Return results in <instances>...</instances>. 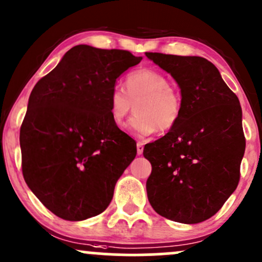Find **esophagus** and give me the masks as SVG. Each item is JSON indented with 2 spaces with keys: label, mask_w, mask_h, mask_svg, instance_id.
I'll use <instances>...</instances> for the list:
<instances>
[{
  "label": "esophagus",
  "mask_w": 262,
  "mask_h": 262,
  "mask_svg": "<svg viewBox=\"0 0 262 262\" xmlns=\"http://www.w3.org/2000/svg\"><path fill=\"white\" fill-rule=\"evenodd\" d=\"M143 150H144V144L141 143V141H138V143H137V152H138V155L143 154Z\"/></svg>",
  "instance_id": "obj_1"
}]
</instances>
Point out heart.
Returning a JSON list of instances; mask_svg holds the SVG:
<instances>
[{
    "mask_svg": "<svg viewBox=\"0 0 262 262\" xmlns=\"http://www.w3.org/2000/svg\"><path fill=\"white\" fill-rule=\"evenodd\" d=\"M124 87L125 91L122 87H113L108 98L114 124H121L135 104L137 114L127 124L133 133L148 137L158 129L167 132L175 127L181 116V97L165 75L140 69L128 75Z\"/></svg>",
    "mask_w": 262,
    "mask_h": 262,
    "instance_id": "b5f03b06",
    "label": "heart"
}]
</instances>
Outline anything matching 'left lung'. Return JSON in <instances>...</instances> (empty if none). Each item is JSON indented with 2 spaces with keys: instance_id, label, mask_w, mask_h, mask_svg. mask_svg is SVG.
<instances>
[{
  "instance_id": "8db88e82",
  "label": "left lung",
  "mask_w": 262,
  "mask_h": 262,
  "mask_svg": "<svg viewBox=\"0 0 262 262\" xmlns=\"http://www.w3.org/2000/svg\"><path fill=\"white\" fill-rule=\"evenodd\" d=\"M145 55L176 81L182 103L175 127L144 146L151 164L148 200L161 217L201 223L222 208L239 183L245 151L240 102L207 59Z\"/></svg>"
}]
</instances>
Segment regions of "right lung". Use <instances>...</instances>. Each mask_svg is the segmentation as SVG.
Masks as SVG:
<instances>
[{
	"label": "right lung",
	"mask_w": 262,
	"mask_h": 262,
	"mask_svg": "<svg viewBox=\"0 0 262 262\" xmlns=\"http://www.w3.org/2000/svg\"><path fill=\"white\" fill-rule=\"evenodd\" d=\"M141 59L76 45L32 90L19 133L23 177L65 221L103 212L137 155L135 141L111 118L108 98L117 79Z\"/></svg>",
	"instance_id": "obj_1"
}]
</instances>
